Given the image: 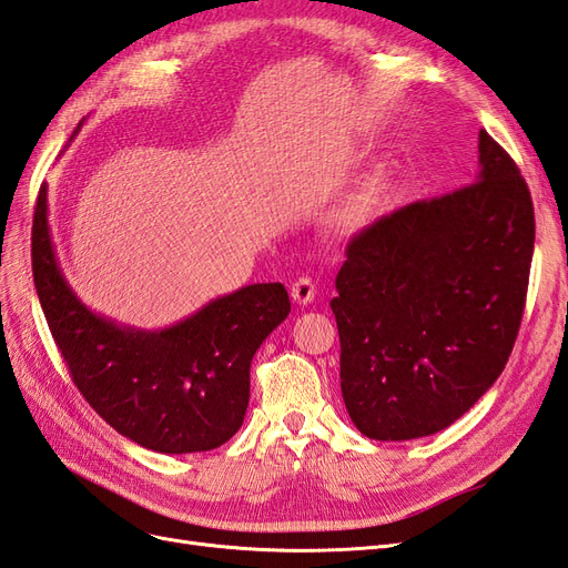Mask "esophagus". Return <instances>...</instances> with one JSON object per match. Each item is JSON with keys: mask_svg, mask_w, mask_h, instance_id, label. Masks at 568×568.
<instances>
[{"mask_svg": "<svg viewBox=\"0 0 568 568\" xmlns=\"http://www.w3.org/2000/svg\"><path fill=\"white\" fill-rule=\"evenodd\" d=\"M315 294H317V286L311 277H301L294 282V286H291V298L301 305H311L315 301Z\"/></svg>", "mask_w": 568, "mask_h": 568, "instance_id": "obj_1", "label": "esophagus"}]
</instances>
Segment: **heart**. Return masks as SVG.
<instances>
[{
	"label": "heart",
	"instance_id": "heart-1",
	"mask_svg": "<svg viewBox=\"0 0 568 568\" xmlns=\"http://www.w3.org/2000/svg\"><path fill=\"white\" fill-rule=\"evenodd\" d=\"M384 189H386L384 175L372 178L348 203H343V209L336 213V225L341 230L363 227L365 222L372 217L376 203H379V199L384 194Z\"/></svg>",
	"mask_w": 568,
	"mask_h": 568
}]
</instances>
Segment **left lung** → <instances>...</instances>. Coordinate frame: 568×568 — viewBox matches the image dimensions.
Segmentation results:
<instances>
[{
    "mask_svg": "<svg viewBox=\"0 0 568 568\" xmlns=\"http://www.w3.org/2000/svg\"><path fill=\"white\" fill-rule=\"evenodd\" d=\"M478 178L351 239L332 298L341 393L359 434L432 436L503 374L526 305L536 215L517 163L478 132Z\"/></svg>",
    "mask_w": 568,
    "mask_h": 568,
    "instance_id": "obj_1",
    "label": "left lung"
}]
</instances>
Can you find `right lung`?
<instances>
[{"label":"right lung","instance_id":"obj_1","mask_svg":"<svg viewBox=\"0 0 568 568\" xmlns=\"http://www.w3.org/2000/svg\"><path fill=\"white\" fill-rule=\"evenodd\" d=\"M32 277L78 390L120 436L165 455L220 448L244 424L251 359L291 313L284 284H251L146 332L92 313L68 286L47 220H32Z\"/></svg>","mask_w":568,"mask_h":568}]
</instances>
